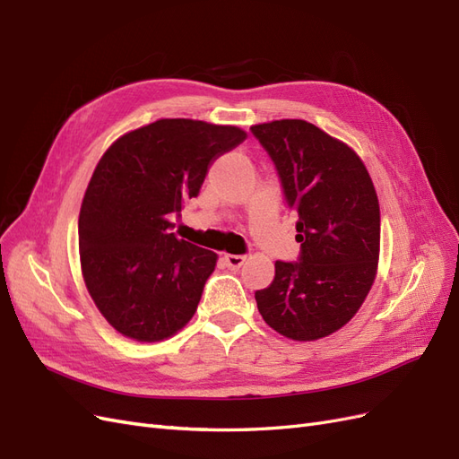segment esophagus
I'll return each mask as SVG.
<instances>
[{
	"instance_id": "34e87169",
	"label": "esophagus",
	"mask_w": 459,
	"mask_h": 459,
	"mask_svg": "<svg viewBox=\"0 0 459 459\" xmlns=\"http://www.w3.org/2000/svg\"><path fill=\"white\" fill-rule=\"evenodd\" d=\"M245 256L243 255H226L224 256V262H226V266L230 268V270H239L243 264H245Z\"/></svg>"
}]
</instances>
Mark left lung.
Returning a JSON list of instances; mask_svg holds the SVG:
<instances>
[{"label":"left lung","instance_id":"obj_1","mask_svg":"<svg viewBox=\"0 0 459 459\" xmlns=\"http://www.w3.org/2000/svg\"><path fill=\"white\" fill-rule=\"evenodd\" d=\"M272 159L289 208L299 214L297 262H275L255 293L264 322L295 341L341 329L362 307L379 260L377 193L364 162L307 120L251 128Z\"/></svg>","mask_w":459,"mask_h":459}]
</instances>
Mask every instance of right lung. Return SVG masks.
<instances>
[{
    "label": "right lung",
    "instance_id": "obj_1",
    "mask_svg": "<svg viewBox=\"0 0 459 459\" xmlns=\"http://www.w3.org/2000/svg\"><path fill=\"white\" fill-rule=\"evenodd\" d=\"M245 140L235 126L162 118L101 157L80 208V264L95 307L122 335L162 341L195 314L216 255L178 239L170 218Z\"/></svg>",
    "mask_w": 459,
    "mask_h": 459
}]
</instances>
